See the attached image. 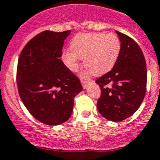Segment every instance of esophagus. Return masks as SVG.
Segmentation results:
<instances>
[{
    "label": "esophagus",
    "mask_w": 160,
    "mask_h": 160,
    "mask_svg": "<svg viewBox=\"0 0 160 160\" xmlns=\"http://www.w3.org/2000/svg\"><path fill=\"white\" fill-rule=\"evenodd\" d=\"M89 82H90V80H83V79L81 80V82H82V87H83L84 88H86L87 84H88Z\"/></svg>",
    "instance_id": "obj_1"
}]
</instances>
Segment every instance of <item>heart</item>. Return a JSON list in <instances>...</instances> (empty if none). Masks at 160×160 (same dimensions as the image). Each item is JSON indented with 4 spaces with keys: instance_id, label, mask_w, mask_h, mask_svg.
<instances>
[{
    "instance_id": "b5f03b06",
    "label": "heart",
    "mask_w": 160,
    "mask_h": 160,
    "mask_svg": "<svg viewBox=\"0 0 160 160\" xmlns=\"http://www.w3.org/2000/svg\"><path fill=\"white\" fill-rule=\"evenodd\" d=\"M71 50L63 53V59L68 68L76 72L79 59L84 60L88 72L102 75L110 72L120 57L121 44L119 38L113 33L89 32L75 36L70 45Z\"/></svg>"
}]
</instances>
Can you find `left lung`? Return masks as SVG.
Listing matches in <instances>:
<instances>
[{
	"mask_svg": "<svg viewBox=\"0 0 160 160\" xmlns=\"http://www.w3.org/2000/svg\"><path fill=\"white\" fill-rule=\"evenodd\" d=\"M121 44L120 57L111 71L97 78L101 88L97 108L111 121H122L139 108L146 92V63L137 42L116 31Z\"/></svg>",
	"mask_w": 160,
	"mask_h": 160,
	"instance_id": "1",
	"label": "left lung"
}]
</instances>
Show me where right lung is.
Returning <instances> with one entry per match:
<instances>
[{
    "instance_id": "1",
    "label": "right lung",
    "mask_w": 160,
    "mask_h": 160,
    "mask_svg": "<svg viewBox=\"0 0 160 160\" xmlns=\"http://www.w3.org/2000/svg\"><path fill=\"white\" fill-rule=\"evenodd\" d=\"M70 33L71 30L42 32L27 42L18 58L16 81L20 98L28 112L47 125L69 119L74 98L82 90L79 78L60 59Z\"/></svg>"
}]
</instances>
